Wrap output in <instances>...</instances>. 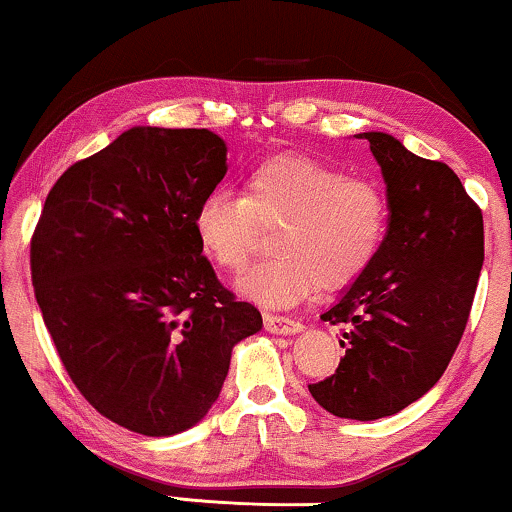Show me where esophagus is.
I'll return each mask as SVG.
<instances>
[{"mask_svg":"<svg viewBox=\"0 0 512 512\" xmlns=\"http://www.w3.org/2000/svg\"><path fill=\"white\" fill-rule=\"evenodd\" d=\"M263 321H265V331L268 333H277V335H293V333H300L303 331V324H298V321H293L289 317H277V314H263Z\"/></svg>","mask_w":512,"mask_h":512,"instance_id":"esophagus-1","label":"esophagus"}]
</instances>
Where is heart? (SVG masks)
Here are the masks:
<instances>
[{"label":"heart","mask_w":512,"mask_h":512,"mask_svg":"<svg viewBox=\"0 0 512 512\" xmlns=\"http://www.w3.org/2000/svg\"><path fill=\"white\" fill-rule=\"evenodd\" d=\"M272 233V258L237 279L244 296L263 305H291L314 286L340 289L375 261L387 233V200L373 181L345 177L338 167L300 153H282L251 167L242 195L214 188L200 200L193 230L221 270L237 272Z\"/></svg>","instance_id":"1"}]
</instances>
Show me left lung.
<instances>
[{
    "label": "left lung",
    "instance_id": "1",
    "mask_svg": "<svg viewBox=\"0 0 512 512\" xmlns=\"http://www.w3.org/2000/svg\"><path fill=\"white\" fill-rule=\"evenodd\" d=\"M387 184L389 223L375 261L321 319L342 326L335 375L310 384L342 419L389 417L445 373L485 261L482 214L457 174L387 132H361Z\"/></svg>",
    "mask_w": 512,
    "mask_h": 512
}]
</instances>
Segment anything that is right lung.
I'll list each match as a JSON object with an SVG mask.
<instances>
[{"label": "right lung", "mask_w": 512, "mask_h": 512, "mask_svg": "<svg viewBox=\"0 0 512 512\" xmlns=\"http://www.w3.org/2000/svg\"><path fill=\"white\" fill-rule=\"evenodd\" d=\"M226 153L212 130L137 125L55 181L34 230V296L69 377L142 436L198 424L233 347L263 328L219 284L193 230Z\"/></svg>", "instance_id": "obj_1"}]
</instances>
